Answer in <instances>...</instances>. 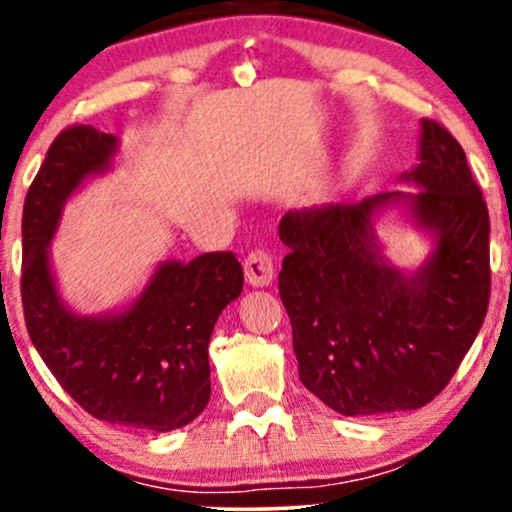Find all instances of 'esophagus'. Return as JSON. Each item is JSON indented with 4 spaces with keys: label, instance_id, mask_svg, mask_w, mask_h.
<instances>
[{
    "label": "esophagus",
    "instance_id": "esophagus-1",
    "mask_svg": "<svg viewBox=\"0 0 512 512\" xmlns=\"http://www.w3.org/2000/svg\"><path fill=\"white\" fill-rule=\"evenodd\" d=\"M245 279H248L250 286H269L274 279V257L269 255L267 250H252L248 257H245Z\"/></svg>",
    "mask_w": 512,
    "mask_h": 512
}]
</instances>
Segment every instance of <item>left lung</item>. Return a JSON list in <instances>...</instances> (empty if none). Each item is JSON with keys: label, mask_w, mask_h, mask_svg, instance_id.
<instances>
[{"label": "left lung", "mask_w": 512, "mask_h": 512, "mask_svg": "<svg viewBox=\"0 0 512 512\" xmlns=\"http://www.w3.org/2000/svg\"><path fill=\"white\" fill-rule=\"evenodd\" d=\"M416 192L289 211L279 296L301 383L344 416L419 409L450 383L484 325L491 293L489 209L462 146L421 120ZM397 206L434 248L416 270L387 263L374 219Z\"/></svg>", "instance_id": "obj_1"}]
</instances>
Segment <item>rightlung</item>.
I'll use <instances>...</instances> for the list:
<instances>
[{
    "label": "right lung",
    "mask_w": 512,
    "mask_h": 512,
    "mask_svg": "<svg viewBox=\"0 0 512 512\" xmlns=\"http://www.w3.org/2000/svg\"><path fill=\"white\" fill-rule=\"evenodd\" d=\"M117 151L120 139L91 125L64 129L52 142L23 204V315L35 351L81 409L108 424L166 433L209 404V339L243 291V267L233 252L166 260L125 308H69L48 248L64 204L88 178L108 173Z\"/></svg>",
    "instance_id": "obj_1"
}]
</instances>
